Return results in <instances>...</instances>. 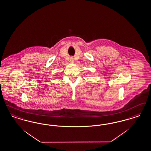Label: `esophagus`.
Returning a JSON list of instances; mask_svg holds the SVG:
<instances>
[{"label": "esophagus", "instance_id": "obj_1", "mask_svg": "<svg viewBox=\"0 0 151 151\" xmlns=\"http://www.w3.org/2000/svg\"><path fill=\"white\" fill-rule=\"evenodd\" d=\"M70 62L71 63H74V60H73V57H71V58H70Z\"/></svg>", "mask_w": 151, "mask_h": 151}]
</instances>
